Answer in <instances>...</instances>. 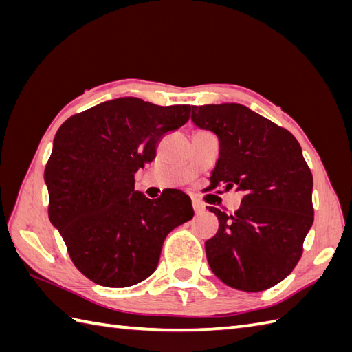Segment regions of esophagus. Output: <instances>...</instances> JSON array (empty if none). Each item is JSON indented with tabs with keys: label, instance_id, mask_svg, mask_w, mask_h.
<instances>
[{
	"label": "esophagus",
	"instance_id": "obj_1",
	"mask_svg": "<svg viewBox=\"0 0 352 352\" xmlns=\"http://www.w3.org/2000/svg\"><path fill=\"white\" fill-rule=\"evenodd\" d=\"M192 207H193V210H195V213H197V214H199V213H203V212H204V206H203V204H199L198 201H195V199L192 201Z\"/></svg>",
	"mask_w": 352,
	"mask_h": 352
}]
</instances>
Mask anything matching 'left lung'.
Instances as JSON below:
<instances>
[{
    "label": "left lung",
    "instance_id": "obj_1",
    "mask_svg": "<svg viewBox=\"0 0 352 352\" xmlns=\"http://www.w3.org/2000/svg\"><path fill=\"white\" fill-rule=\"evenodd\" d=\"M192 121L219 139L210 186L243 192L234 214L214 207L206 242L210 269L227 286L260 292L294 271L313 223V175L294 134L242 104L192 106Z\"/></svg>",
    "mask_w": 352,
    "mask_h": 352
}]
</instances>
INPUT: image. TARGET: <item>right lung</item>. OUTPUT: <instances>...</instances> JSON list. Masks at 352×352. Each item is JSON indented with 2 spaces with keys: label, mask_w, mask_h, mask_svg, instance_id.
<instances>
[{
  "label": "right lung",
  "mask_w": 352,
  "mask_h": 352,
  "mask_svg": "<svg viewBox=\"0 0 352 352\" xmlns=\"http://www.w3.org/2000/svg\"><path fill=\"white\" fill-rule=\"evenodd\" d=\"M190 106L118 98L71 116L56 133L45 166L48 216L78 271L106 287L146 280L164 239L193 218L178 189L148 199L134 174L155 159L160 139L189 121Z\"/></svg>",
  "instance_id": "right-lung-1"
}]
</instances>
